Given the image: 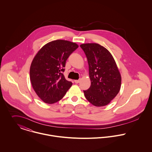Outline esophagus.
<instances>
[{"label": "esophagus", "mask_w": 152, "mask_h": 152, "mask_svg": "<svg viewBox=\"0 0 152 152\" xmlns=\"http://www.w3.org/2000/svg\"><path fill=\"white\" fill-rule=\"evenodd\" d=\"M80 82V79H79V80H75V83H79Z\"/></svg>", "instance_id": "34e87169"}]
</instances>
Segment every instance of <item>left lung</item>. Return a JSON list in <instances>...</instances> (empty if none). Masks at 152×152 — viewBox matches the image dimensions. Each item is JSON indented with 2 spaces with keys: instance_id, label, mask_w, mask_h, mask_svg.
Segmentation results:
<instances>
[{
  "instance_id": "1",
  "label": "left lung",
  "mask_w": 152,
  "mask_h": 152,
  "mask_svg": "<svg viewBox=\"0 0 152 152\" xmlns=\"http://www.w3.org/2000/svg\"><path fill=\"white\" fill-rule=\"evenodd\" d=\"M88 61L91 85L83 91L86 99L93 105H107L120 91L121 73L110 52L97 43H83L80 46Z\"/></svg>"
}]
</instances>
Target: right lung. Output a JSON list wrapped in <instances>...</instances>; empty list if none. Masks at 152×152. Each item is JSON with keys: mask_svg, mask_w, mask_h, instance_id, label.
<instances>
[{"mask_svg": "<svg viewBox=\"0 0 152 152\" xmlns=\"http://www.w3.org/2000/svg\"><path fill=\"white\" fill-rule=\"evenodd\" d=\"M79 47L76 43L56 40L45 45L31 63L30 79L32 87L45 103L53 104L61 100L72 85L64 72L66 61Z\"/></svg>", "mask_w": 152, "mask_h": 152, "instance_id": "1", "label": "right lung"}]
</instances>
